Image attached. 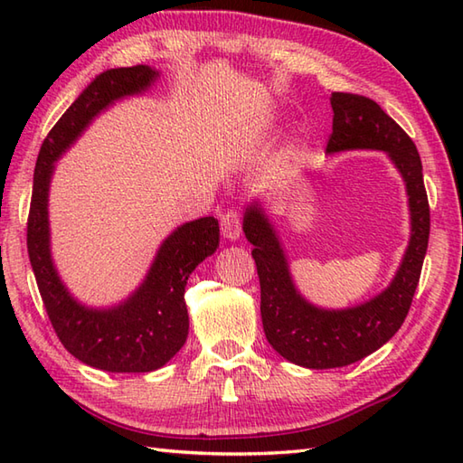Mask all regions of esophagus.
I'll list each match as a JSON object with an SVG mask.
<instances>
[{
    "mask_svg": "<svg viewBox=\"0 0 463 463\" xmlns=\"http://www.w3.org/2000/svg\"><path fill=\"white\" fill-rule=\"evenodd\" d=\"M221 231L226 241H239L241 239V216L237 211H229L222 214L221 219Z\"/></svg>",
    "mask_w": 463,
    "mask_h": 463,
    "instance_id": "esophagus-1",
    "label": "esophagus"
}]
</instances>
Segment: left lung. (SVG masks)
Here are the masks:
<instances>
[{
  "label": "left lung",
  "mask_w": 463,
  "mask_h": 463,
  "mask_svg": "<svg viewBox=\"0 0 463 463\" xmlns=\"http://www.w3.org/2000/svg\"><path fill=\"white\" fill-rule=\"evenodd\" d=\"M330 105L334 119L326 153L330 156L344 151L388 155L406 184L410 241L394 279L376 297L346 308H322L304 298L294 284L287 250L267 209L259 199L247 204L242 231L254 247L264 334L282 358L310 370L348 366L394 336L418 288L430 239V206L414 141L368 97L332 93Z\"/></svg>",
  "instance_id": "obj_1"
}]
</instances>
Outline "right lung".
Returning a JSON list of instances; mask_svg holds the SVG:
<instances>
[{"label": "right lung", "mask_w": 463, "mask_h": 463, "mask_svg": "<svg viewBox=\"0 0 463 463\" xmlns=\"http://www.w3.org/2000/svg\"><path fill=\"white\" fill-rule=\"evenodd\" d=\"M161 73L149 65L107 69L49 131L33 173L27 219V252L59 340L77 360L105 372H153L165 366L189 336L184 287L191 272L219 249L214 216L189 221L166 237L143 282L111 307H87L69 292L52 257L49 186L55 163L85 133L97 115L127 97L143 95Z\"/></svg>", "instance_id": "add662e5"}]
</instances>
